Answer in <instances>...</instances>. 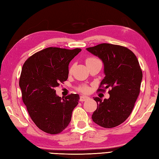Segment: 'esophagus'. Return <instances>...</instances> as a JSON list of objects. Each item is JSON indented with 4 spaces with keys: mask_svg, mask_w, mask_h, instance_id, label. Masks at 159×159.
<instances>
[{
    "mask_svg": "<svg viewBox=\"0 0 159 159\" xmlns=\"http://www.w3.org/2000/svg\"><path fill=\"white\" fill-rule=\"evenodd\" d=\"M89 97H86V96H80V101H86V99H88Z\"/></svg>",
    "mask_w": 159,
    "mask_h": 159,
    "instance_id": "34e87169",
    "label": "esophagus"
}]
</instances>
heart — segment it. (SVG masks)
Here are the masks:
<instances>
[{"label": "heart", "mask_w": 159, "mask_h": 159, "mask_svg": "<svg viewBox=\"0 0 159 159\" xmlns=\"http://www.w3.org/2000/svg\"><path fill=\"white\" fill-rule=\"evenodd\" d=\"M97 62H101V61L99 59L97 58V57H94V56H89V57H87L86 58V64L87 66L94 64V63ZM71 71H72V66L71 67H70L69 70V73H70ZM77 90L80 92H82V93H89V86L86 85V84H81V85H80L77 88Z\"/></svg>", "instance_id": "obj_1"}]
</instances>
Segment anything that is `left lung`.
<instances>
[{
  "mask_svg": "<svg viewBox=\"0 0 159 159\" xmlns=\"http://www.w3.org/2000/svg\"><path fill=\"white\" fill-rule=\"evenodd\" d=\"M86 50L98 56L104 64L105 76L97 90L110 89L108 99L94 98L97 108L92 119L103 128L116 127L128 118L135 106L140 93L142 69L136 56L126 47L101 43Z\"/></svg>",
  "mask_w": 159,
  "mask_h": 159,
  "instance_id": "1",
  "label": "left lung"
}]
</instances>
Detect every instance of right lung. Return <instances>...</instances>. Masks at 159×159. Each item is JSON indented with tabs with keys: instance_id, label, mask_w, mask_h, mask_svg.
<instances>
[{
	"instance_id": "obj_1",
	"label": "right lung",
	"mask_w": 159,
	"mask_h": 159,
	"mask_svg": "<svg viewBox=\"0 0 159 159\" xmlns=\"http://www.w3.org/2000/svg\"><path fill=\"white\" fill-rule=\"evenodd\" d=\"M80 48H48L35 53L24 63L19 85L32 120L43 131L54 135L65 130L80 99L77 94L62 98L55 89L66 81L69 64Z\"/></svg>"
}]
</instances>
